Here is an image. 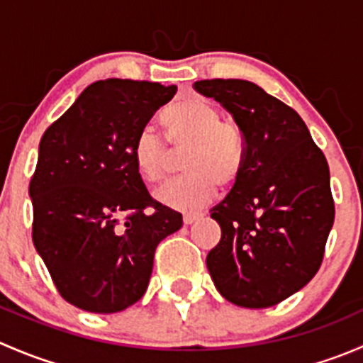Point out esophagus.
I'll list each match as a JSON object with an SVG mask.
<instances>
[{
	"instance_id": "1",
	"label": "esophagus",
	"mask_w": 363,
	"mask_h": 363,
	"mask_svg": "<svg viewBox=\"0 0 363 363\" xmlns=\"http://www.w3.org/2000/svg\"><path fill=\"white\" fill-rule=\"evenodd\" d=\"M202 216V212H189V214H184L182 221H184V225H191V223H195L196 219H200Z\"/></svg>"
}]
</instances>
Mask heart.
Segmentation results:
<instances>
[{
  "label": "heart",
  "instance_id": "b5f03b06",
  "mask_svg": "<svg viewBox=\"0 0 363 363\" xmlns=\"http://www.w3.org/2000/svg\"><path fill=\"white\" fill-rule=\"evenodd\" d=\"M167 140L175 149H188L182 168L188 174L167 182L156 199L175 211L191 212L203 207L218 193V184L230 188L244 164V142L239 128L223 123L216 105L200 96L177 100L161 113ZM137 174L145 182H160L170 160L167 144L152 130H142L131 149Z\"/></svg>",
  "mask_w": 363,
  "mask_h": 363
}]
</instances>
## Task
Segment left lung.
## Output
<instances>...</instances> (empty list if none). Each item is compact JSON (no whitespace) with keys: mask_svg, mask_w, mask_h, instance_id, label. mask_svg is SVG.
<instances>
[{"mask_svg":"<svg viewBox=\"0 0 363 363\" xmlns=\"http://www.w3.org/2000/svg\"><path fill=\"white\" fill-rule=\"evenodd\" d=\"M232 113L244 164L232 191L211 208L221 240L207 269L228 302L276 306L318 272L334 225L330 170L302 117L250 80L193 84Z\"/></svg>","mask_w":363,"mask_h":363,"instance_id":"1","label":"left lung"}]
</instances>
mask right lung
Masks as SVG:
<instances>
[{"instance_id": "add662e5", "label": "right lung", "mask_w": 363, "mask_h": 363, "mask_svg": "<svg viewBox=\"0 0 363 363\" xmlns=\"http://www.w3.org/2000/svg\"><path fill=\"white\" fill-rule=\"evenodd\" d=\"M175 93L158 82L98 80L40 140L29 182L33 244L79 309L111 314L138 302L156 247L182 226L179 212L149 196L131 158L137 135Z\"/></svg>"}]
</instances>
